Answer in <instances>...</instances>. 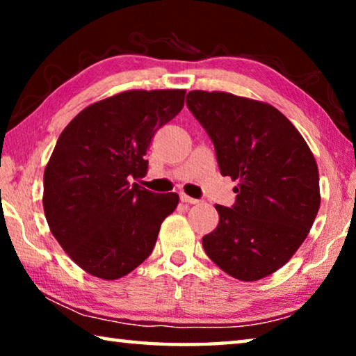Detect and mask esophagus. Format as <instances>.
Masks as SVG:
<instances>
[{
    "label": "esophagus",
    "instance_id": "1",
    "mask_svg": "<svg viewBox=\"0 0 356 356\" xmlns=\"http://www.w3.org/2000/svg\"><path fill=\"white\" fill-rule=\"evenodd\" d=\"M180 201L186 202V204H197V202H200V200H195V197L185 195V193H182V195H180Z\"/></svg>",
    "mask_w": 356,
    "mask_h": 356
}]
</instances>
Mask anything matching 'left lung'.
Listing matches in <instances>:
<instances>
[{
  "label": "left lung",
  "mask_w": 356,
  "mask_h": 356,
  "mask_svg": "<svg viewBox=\"0 0 356 356\" xmlns=\"http://www.w3.org/2000/svg\"><path fill=\"white\" fill-rule=\"evenodd\" d=\"M186 106L206 129L221 176L237 180L236 204L202 237L207 256L240 281L281 268L305 242L321 207L308 144L275 106L229 92L191 91Z\"/></svg>",
  "instance_id": "8db88e82"
}]
</instances>
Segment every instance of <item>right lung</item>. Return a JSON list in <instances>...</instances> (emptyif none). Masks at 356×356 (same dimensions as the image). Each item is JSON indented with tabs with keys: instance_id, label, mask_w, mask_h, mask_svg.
Returning a JSON list of instances; mask_svg holds the SVG:
<instances>
[{
	"instance_id": "1",
	"label": "right lung",
	"mask_w": 356,
	"mask_h": 356,
	"mask_svg": "<svg viewBox=\"0 0 356 356\" xmlns=\"http://www.w3.org/2000/svg\"><path fill=\"white\" fill-rule=\"evenodd\" d=\"M184 89L125 91L76 114L44 172L50 231L78 267L122 278L152 252L177 193H152L131 179L147 171L155 131L184 108Z\"/></svg>"
}]
</instances>
